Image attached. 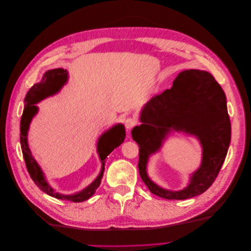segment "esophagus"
<instances>
[{"instance_id":"esophagus-1","label":"esophagus","mask_w":251,"mask_h":251,"mask_svg":"<svg viewBox=\"0 0 251 251\" xmlns=\"http://www.w3.org/2000/svg\"><path fill=\"white\" fill-rule=\"evenodd\" d=\"M136 125H137V121H136L135 118L129 117V118H126V121H125V126H126V129L133 128Z\"/></svg>"}]
</instances>
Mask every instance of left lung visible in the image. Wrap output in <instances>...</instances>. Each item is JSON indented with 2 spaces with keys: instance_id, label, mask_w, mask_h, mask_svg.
Instances as JSON below:
<instances>
[{
  "instance_id": "8db88e82",
  "label": "left lung",
  "mask_w": 251,
  "mask_h": 251,
  "mask_svg": "<svg viewBox=\"0 0 251 251\" xmlns=\"http://www.w3.org/2000/svg\"><path fill=\"white\" fill-rule=\"evenodd\" d=\"M142 125L132 130L140 148L139 173L150 192L164 199L184 200L200 195L212 185L225 161L231 141V123L226 95L214 77L204 70L178 74L173 87L153 97L140 113ZM173 131L194 135L202 147L200 168L182 190L164 189L147 173L152 153L158 151Z\"/></svg>"
}]
</instances>
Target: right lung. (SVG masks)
Listing matches in <instances>:
<instances>
[{
	"mask_svg": "<svg viewBox=\"0 0 251 251\" xmlns=\"http://www.w3.org/2000/svg\"><path fill=\"white\" fill-rule=\"evenodd\" d=\"M68 71L63 68H55L46 71L42 80L30 88L25 99V109L20 121V144L21 150L25 158L27 171L34 184L37 185L43 192L52 197L61 200H68L74 202H82L92 197L101 184L103 174L105 171V163L107 156L119 145L123 144L126 138V129L123 124H117L107 129L98 139L97 153L101 161V171L97 177L86 188L78 191L75 194H62L56 191L48 183L44 172L41 166L32 156L28 146V129L32 118L39 112V107L35 105L46 98L54 96L66 85L68 81Z\"/></svg>",
	"mask_w": 251,
	"mask_h": 251,
	"instance_id": "right-lung-1",
	"label": "right lung"
}]
</instances>
